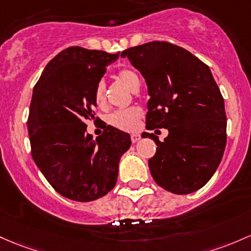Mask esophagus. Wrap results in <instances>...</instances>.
Instances as JSON below:
<instances>
[{
    "instance_id": "obj_1",
    "label": "esophagus",
    "mask_w": 251,
    "mask_h": 251,
    "mask_svg": "<svg viewBox=\"0 0 251 251\" xmlns=\"http://www.w3.org/2000/svg\"><path fill=\"white\" fill-rule=\"evenodd\" d=\"M140 138H142V137H140V134H138V133H133L131 136L132 143H137V142H138V140H140Z\"/></svg>"
}]
</instances>
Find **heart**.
I'll use <instances>...</instances> for the list:
<instances>
[{"mask_svg":"<svg viewBox=\"0 0 251 251\" xmlns=\"http://www.w3.org/2000/svg\"><path fill=\"white\" fill-rule=\"evenodd\" d=\"M118 79L128 89L134 92L139 87V77L130 69H120L117 73ZM104 94H106V85L103 82H99L94 89V101L98 106L104 103ZM142 117V111L139 108H128L123 111H117L109 115V124L114 127L123 131H133L138 125V121Z\"/></svg>","mask_w":251,"mask_h":251,"instance_id":"heart-1","label":"heart"}]
</instances>
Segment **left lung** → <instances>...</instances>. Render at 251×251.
I'll use <instances>...</instances> for the list:
<instances>
[{"label":"left lung","mask_w":251,"mask_h":251,"mask_svg":"<svg viewBox=\"0 0 251 251\" xmlns=\"http://www.w3.org/2000/svg\"><path fill=\"white\" fill-rule=\"evenodd\" d=\"M148 85L147 128H167L149 168L158 186L189 194L210 181L226 145L224 99L210 68L180 46L151 41L121 52Z\"/></svg>","instance_id":"left-lung-1"}]
</instances>
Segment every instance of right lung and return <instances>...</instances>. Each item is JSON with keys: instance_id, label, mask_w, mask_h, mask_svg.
Wrapping results in <instances>:
<instances>
[{"instance_id": "1", "label": "right lung", "mask_w": 251, "mask_h": 251, "mask_svg": "<svg viewBox=\"0 0 251 251\" xmlns=\"http://www.w3.org/2000/svg\"><path fill=\"white\" fill-rule=\"evenodd\" d=\"M118 53L71 46L44 69L34 85L28 127L32 157L49 183L75 201H93L117 183L130 134L108 125L95 140L85 120L94 119V89ZM98 120V118H96Z\"/></svg>"}]
</instances>
